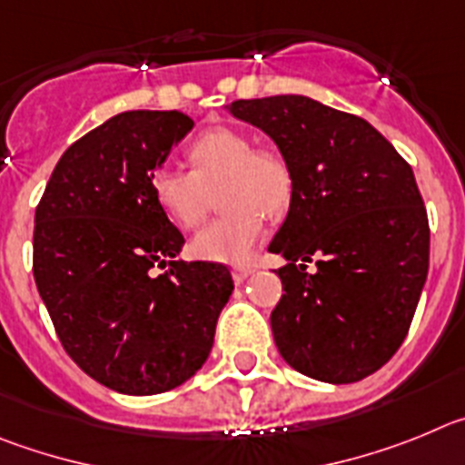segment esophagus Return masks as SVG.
Returning <instances> with one entry per match:
<instances>
[{
    "label": "esophagus",
    "mask_w": 465,
    "mask_h": 465,
    "mask_svg": "<svg viewBox=\"0 0 465 465\" xmlns=\"http://www.w3.org/2000/svg\"><path fill=\"white\" fill-rule=\"evenodd\" d=\"M254 273V266H248V263H238V266H233L232 269V275L236 282H242V280L248 278V275Z\"/></svg>",
    "instance_id": "obj_1"
}]
</instances>
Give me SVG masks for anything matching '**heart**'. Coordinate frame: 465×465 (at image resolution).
Segmentation results:
<instances>
[{
    "label": "heart",
    "instance_id": "b5f03b06",
    "mask_svg": "<svg viewBox=\"0 0 465 465\" xmlns=\"http://www.w3.org/2000/svg\"><path fill=\"white\" fill-rule=\"evenodd\" d=\"M190 169L160 166L150 178L154 203L181 229H194L211 211L213 192L223 215L192 241V254L206 262L241 263L263 236V213L280 217L294 196V171L278 150L254 148L250 134L215 127L187 148Z\"/></svg>",
    "mask_w": 465,
    "mask_h": 465
}]
</instances>
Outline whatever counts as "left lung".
<instances>
[{
    "label": "left lung",
    "mask_w": 465,
    "mask_h": 465,
    "mask_svg": "<svg viewBox=\"0 0 465 465\" xmlns=\"http://www.w3.org/2000/svg\"><path fill=\"white\" fill-rule=\"evenodd\" d=\"M233 118L266 132L294 171V196L269 245L284 294L271 312L294 371L359 382L405 341L429 273V217L415 173L366 120L301 94L238 99ZM318 271L305 274L303 261Z\"/></svg>",
    "instance_id": "1"
}]
</instances>
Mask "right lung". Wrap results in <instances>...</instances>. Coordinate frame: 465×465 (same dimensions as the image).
Segmentation results:
<instances>
[{
	"label": "right lung",
	"mask_w": 465,
	"mask_h": 465,
	"mask_svg": "<svg viewBox=\"0 0 465 465\" xmlns=\"http://www.w3.org/2000/svg\"><path fill=\"white\" fill-rule=\"evenodd\" d=\"M192 127L181 111L120 113L66 148L36 206L32 269L57 338L120 394L192 378L233 290L223 263L175 259L185 238L150 192Z\"/></svg>",
	"instance_id": "obj_1"
}]
</instances>
